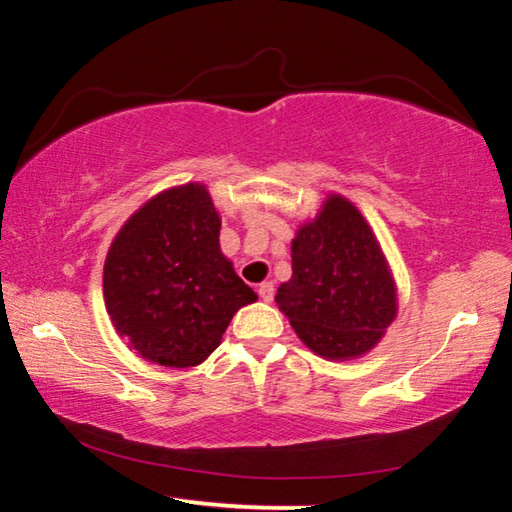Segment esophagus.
<instances>
[{
  "label": "esophagus",
  "instance_id": "34e87169",
  "mask_svg": "<svg viewBox=\"0 0 512 512\" xmlns=\"http://www.w3.org/2000/svg\"><path fill=\"white\" fill-rule=\"evenodd\" d=\"M257 293H259V298H262L264 302H271L273 300V296H275V287H273V282H262L257 287Z\"/></svg>",
  "mask_w": 512,
  "mask_h": 512
}]
</instances>
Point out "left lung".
Wrapping results in <instances>:
<instances>
[{"label": "left lung", "mask_w": 512, "mask_h": 512, "mask_svg": "<svg viewBox=\"0 0 512 512\" xmlns=\"http://www.w3.org/2000/svg\"><path fill=\"white\" fill-rule=\"evenodd\" d=\"M291 268L275 302L309 350L354 359L375 348L397 314L395 282L357 207L329 196L293 239Z\"/></svg>", "instance_id": "1"}]
</instances>
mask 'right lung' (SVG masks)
<instances>
[{
  "label": "right lung",
  "mask_w": 512,
  "mask_h": 512,
  "mask_svg": "<svg viewBox=\"0 0 512 512\" xmlns=\"http://www.w3.org/2000/svg\"><path fill=\"white\" fill-rule=\"evenodd\" d=\"M221 219L198 183L173 187L137 210L112 241L103 296L121 339L167 368L198 366L257 293L219 248Z\"/></svg>",
  "instance_id": "obj_1"
}]
</instances>
